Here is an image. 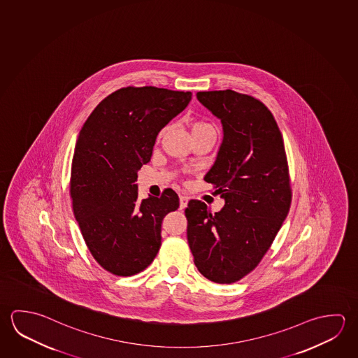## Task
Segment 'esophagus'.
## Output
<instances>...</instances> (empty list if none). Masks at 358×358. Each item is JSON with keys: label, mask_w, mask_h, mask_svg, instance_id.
Returning <instances> with one entry per match:
<instances>
[{"label": "esophagus", "mask_w": 358, "mask_h": 358, "mask_svg": "<svg viewBox=\"0 0 358 358\" xmlns=\"http://www.w3.org/2000/svg\"><path fill=\"white\" fill-rule=\"evenodd\" d=\"M188 199L186 196H180V208L183 210L185 207L187 206Z\"/></svg>", "instance_id": "esophagus-1"}]
</instances>
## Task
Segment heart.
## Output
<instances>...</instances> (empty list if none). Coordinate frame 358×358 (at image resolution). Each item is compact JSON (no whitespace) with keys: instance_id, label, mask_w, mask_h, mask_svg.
I'll return each instance as SVG.
<instances>
[{"instance_id":"heart-1","label":"heart","mask_w":358,"mask_h":358,"mask_svg":"<svg viewBox=\"0 0 358 358\" xmlns=\"http://www.w3.org/2000/svg\"><path fill=\"white\" fill-rule=\"evenodd\" d=\"M211 124L210 123H207L205 120H197V122H194L192 127H191V131L192 132H196V131H201V129H205V128H210Z\"/></svg>"}]
</instances>
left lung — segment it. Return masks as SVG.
Here are the masks:
<instances>
[{
  "label": "left lung",
  "instance_id": "obj_1",
  "mask_svg": "<svg viewBox=\"0 0 358 358\" xmlns=\"http://www.w3.org/2000/svg\"><path fill=\"white\" fill-rule=\"evenodd\" d=\"M196 96L224 128L217 157L203 180L225 206L211 213L205 202L189 200L188 245L202 275L231 284L257 268L288 215V161L279 127L262 101L230 89Z\"/></svg>",
  "mask_w": 358,
  "mask_h": 358
}]
</instances>
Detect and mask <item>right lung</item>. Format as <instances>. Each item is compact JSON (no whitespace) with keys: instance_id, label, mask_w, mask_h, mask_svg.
Instances as JSON below:
<instances>
[{"instance_id":"add662e5","label":"right lung","mask_w":358,"mask_h":358,"mask_svg":"<svg viewBox=\"0 0 358 358\" xmlns=\"http://www.w3.org/2000/svg\"><path fill=\"white\" fill-rule=\"evenodd\" d=\"M191 96L156 87L118 89L79 133L70 177L73 211L90 254L114 275L138 274L153 262L164 217L180 206L172 188L139 200L136 181L151 161L158 133Z\"/></svg>"}]
</instances>
